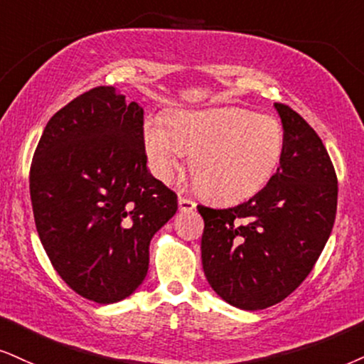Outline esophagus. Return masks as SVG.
<instances>
[{
    "mask_svg": "<svg viewBox=\"0 0 364 364\" xmlns=\"http://www.w3.org/2000/svg\"><path fill=\"white\" fill-rule=\"evenodd\" d=\"M196 203L189 197H183V196H178V210L181 213H191V210L196 209Z\"/></svg>",
    "mask_w": 364,
    "mask_h": 364,
    "instance_id": "34e87169",
    "label": "esophagus"
}]
</instances>
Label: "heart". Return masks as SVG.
<instances>
[{
  "instance_id": "heart-1",
  "label": "heart",
  "mask_w": 364,
  "mask_h": 364,
  "mask_svg": "<svg viewBox=\"0 0 364 364\" xmlns=\"http://www.w3.org/2000/svg\"><path fill=\"white\" fill-rule=\"evenodd\" d=\"M143 124L151 172L172 182L191 156V175L200 194L232 203L251 197L270 181L284 151V129L275 118L243 107L173 111Z\"/></svg>"
}]
</instances>
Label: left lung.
I'll use <instances>...</instances> for the list:
<instances>
[{
    "mask_svg": "<svg viewBox=\"0 0 364 364\" xmlns=\"http://www.w3.org/2000/svg\"><path fill=\"white\" fill-rule=\"evenodd\" d=\"M284 151L258 194L228 209L197 205L203 268L213 290L243 311L282 302L306 280L333 231L338 177L324 143L294 109L275 102Z\"/></svg>",
    "mask_w": 364,
    "mask_h": 364,
    "instance_id": "obj_1",
    "label": "left lung"
}]
</instances>
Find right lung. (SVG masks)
<instances>
[{"instance_id":"1","label":"right lung","mask_w":364,"mask_h":364,"mask_svg":"<svg viewBox=\"0 0 364 364\" xmlns=\"http://www.w3.org/2000/svg\"><path fill=\"white\" fill-rule=\"evenodd\" d=\"M30 197L55 272L97 304L141 285L151 237L177 213L175 192L146 168L143 107L113 86L52 116L31 160Z\"/></svg>"}]
</instances>
